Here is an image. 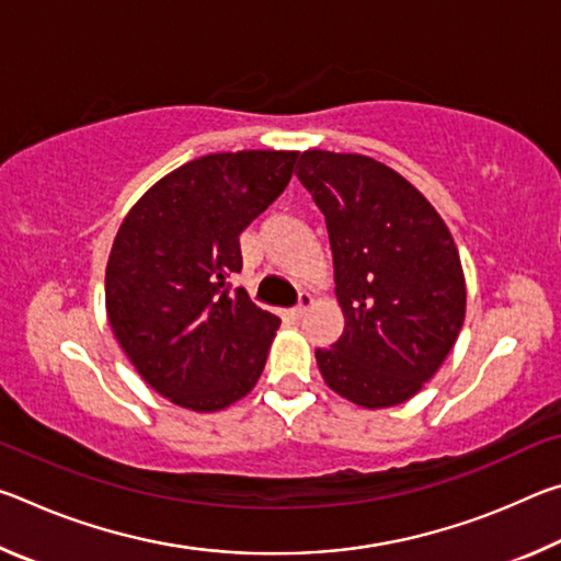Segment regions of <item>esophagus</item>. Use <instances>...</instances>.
<instances>
[{"label": "esophagus", "instance_id": "1", "mask_svg": "<svg viewBox=\"0 0 561 561\" xmlns=\"http://www.w3.org/2000/svg\"><path fill=\"white\" fill-rule=\"evenodd\" d=\"M311 301H314V299H311V294H307V291L299 294V304L289 311V317H291L294 321H299L304 314H307V309L311 307Z\"/></svg>", "mask_w": 561, "mask_h": 561}]
</instances>
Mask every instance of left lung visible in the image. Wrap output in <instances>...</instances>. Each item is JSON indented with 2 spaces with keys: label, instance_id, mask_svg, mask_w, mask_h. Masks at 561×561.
<instances>
[{
  "label": "left lung",
  "instance_id": "obj_1",
  "mask_svg": "<svg viewBox=\"0 0 561 561\" xmlns=\"http://www.w3.org/2000/svg\"><path fill=\"white\" fill-rule=\"evenodd\" d=\"M301 185L327 220L344 334L317 348L331 391L360 408L405 403L450 354L465 274L443 217L403 175L358 153L304 150Z\"/></svg>",
  "mask_w": 561,
  "mask_h": 561
}]
</instances>
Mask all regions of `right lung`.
<instances>
[{"instance_id": "add662e5", "label": "right lung", "mask_w": 561, "mask_h": 561, "mask_svg": "<svg viewBox=\"0 0 561 561\" xmlns=\"http://www.w3.org/2000/svg\"><path fill=\"white\" fill-rule=\"evenodd\" d=\"M297 150L210 153L130 207L111 247L106 311L140 378L170 403L213 413L262 376L279 317L230 287L240 234L284 193Z\"/></svg>"}]
</instances>
